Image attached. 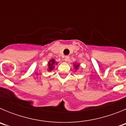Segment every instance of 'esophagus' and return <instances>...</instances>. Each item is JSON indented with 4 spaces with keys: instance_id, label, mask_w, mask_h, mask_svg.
<instances>
[{
    "instance_id": "obj_1",
    "label": "esophagus",
    "mask_w": 126,
    "mask_h": 126,
    "mask_svg": "<svg viewBox=\"0 0 126 126\" xmlns=\"http://www.w3.org/2000/svg\"><path fill=\"white\" fill-rule=\"evenodd\" d=\"M70 57L69 56V55H66V56H65V57H64V59H65V61H68Z\"/></svg>"
}]
</instances>
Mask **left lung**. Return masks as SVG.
<instances>
[{"label": "left lung", "mask_w": 126, "mask_h": 126, "mask_svg": "<svg viewBox=\"0 0 126 126\" xmlns=\"http://www.w3.org/2000/svg\"><path fill=\"white\" fill-rule=\"evenodd\" d=\"M74 66L75 67V69H76L78 68L79 66V64H74Z\"/></svg>", "instance_id": "obj_1"}]
</instances>
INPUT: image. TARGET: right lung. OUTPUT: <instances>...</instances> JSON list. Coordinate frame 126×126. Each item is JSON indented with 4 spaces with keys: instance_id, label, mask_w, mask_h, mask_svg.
Segmentation results:
<instances>
[{
    "instance_id": "obj_1",
    "label": "right lung",
    "mask_w": 126,
    "mask_h": 126,
    "mask_svg": "<svg viewBox=\"0 0 126 126\" xmlns=\"http://www.w3.org/2000/svg\"><path fill=\"white\" fill-rule=\"evenodd\" d=\"M55 64V61L54 59H52L48 62V71H50L53 69V65ZM57 64V63H56Z\"/></svg>"
}]
</instances>
